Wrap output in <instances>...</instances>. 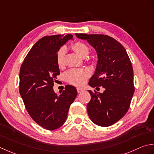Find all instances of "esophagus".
<instances>
[{
    "label": "esophagus",
    "instance_id": "34e87169",
    "mask_svg": "<svg viewBox=\"0 0 154 154\" xmlns=\"http://www.w3.org/2000/svg\"><path fill=\"white\" fill-rule=\"evenodd\" d=\"M77 92L78 93H81L82 92H83L84 91V89L82 88H77Z\"/></svg>",
    "mask_w": 154,
    "mask_h": 154
}]
</instances>
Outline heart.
<instances>
[{
  "label": "heart",
  "instance_id": "b5f03b06",
  "mask_svg": "<svg viewBox=\"0 0 154 154\" xmlns=\"http://www.w3.org/2000/svg\"><path fill=\"white\" fill-rule=\"evenodd\" d=\"M72 48L76 54L82 58L86 56L89 49L85 44L82 42H76L72 45ZM65 50L62 48L59 50L56 54V62L58 66H62L64 62V55ZM89 76L88 71L86 69H71L65 73L64 78L68 82L75 86H82L86 82L88 77Z\"/></svg>",
  "mask_w": 154,
  "mask_h": 154
}]
</instances>
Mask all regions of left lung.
Returning <instances> with one entry per match:
<instances>
[{"instance_id":"left-lung-1","label":"left lung","mask_w":154,"mask_h":154,"mask_svg":"<svg viewBox=\"0 0 154 154\" xmlns=\"http://www.w3.org/2000/svg\"><path fill=\"white\" fill-rule=\"evenodd\" d=\"M76 36L87 40L98 56L88 84L104 88L102 93L88 90L91 100L87 104L88 114L95 124L109 126L123 118L130 108L134 93L132 65L124 46L113 38L82 33Z\"/></svg>"}]
</instances>
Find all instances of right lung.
<instances>
[{"label": "right lung", "mask_w": 154, "mask_h": 154, "mask_svg": "<svg viewBox=\"0 0 154 154\" xmlns=\"http://www.w3.org/2000/svg\"><path fill=\"white\" fill-rule=\"evenodd\" d=\"M72 34L45 36L36 42L21 65L19 92L33 120L45 129H58L66 120L70 106L77 96L73 86L67 85L59 94L53 90L60 74L56 54Z\"/></svg>", "instance_id": "1"}]
</instances>
